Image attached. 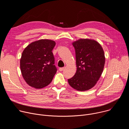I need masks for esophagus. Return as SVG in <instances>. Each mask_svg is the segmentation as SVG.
Returning <instances> with one entry per match:
<instances>
[{
	"label": "esophagus",
	"instance_id": "esophagus-1",
	"mask_svg": "<svg viewBox=\"0 0 129 129\" xmlns=\"http://www.w3.org/2000/svg\"><path fill=\"white\" fill-rule=\"evenodd\" d=\"M64 68H65V67H61V68H59V70L60 71H63L64 69Z\"/></svg>",
	"mask_w": 129,
	"mask_h": 129
}]
</instances>
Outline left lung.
<instances>
[{
	"mask_svg": "<svg viewBox=\"0 0 129 129\" xmlns=\"http://www.w3.org/2000/svg\"><path fill=\"white\" fill-rule=\"evenodd\" d=\"M72 45L76 51L77 70L68 82L76 90L86 91L95 86L102 75L105 63L104 51L94 40L81 39Z\"/></svg>",
	"mask_w": 129,
	"mask_h": 129,
	"instance_id": "obj_1",
	"label": "left lung"
}]
</instances>
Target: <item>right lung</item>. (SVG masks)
Instances as JSON below:
<instances>
[{
  "label": "right lung",
  "instance_id": "right-lung-1",
  "mask_svg": "<svg viewBox=\"0 0 129 129\" xmlns=\"http://www.w3.org/2000/svg\"><path fill=\"white\" fill-rule=\"evenodd\" d=\"M56 42L41 39L29 44L22 52L20 69L23 79L30 86L41 89L52 81L57 69L52 50Z\"/></svg>",
  "mask_w": 129,
  "mask_h": 129
}]
</instances>
